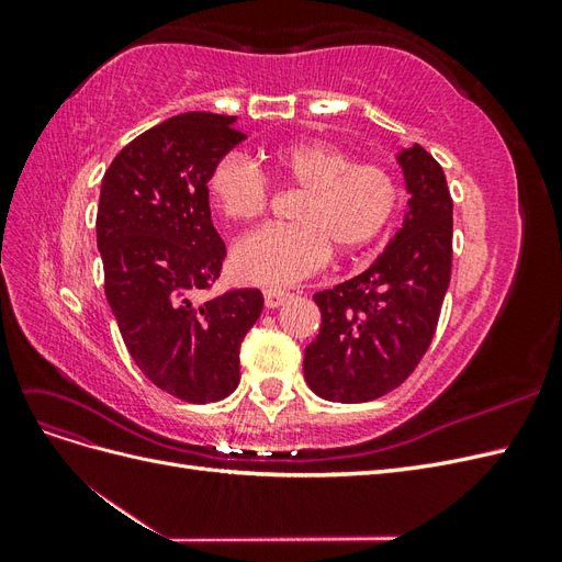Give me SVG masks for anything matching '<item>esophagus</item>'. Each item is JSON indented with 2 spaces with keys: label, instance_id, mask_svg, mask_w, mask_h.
Returning <instances> with one entry per match:
<instances>
[{
  "label": "esophagus",
  "instance_id": "1",
  "mask_svg": "<svg viewBox=\"0 0 562 562\" xmlns=\"http://www.w3.org/2000/svg\"><path fill=\"white\" fill-rule=\"evenodd\" d=\"M285 297H288V291H281V288H267V291H265V307L277 310L279 304H283Z\"/></svg>",
  "mask_w": 562,
  "mask_h": 562
}]
</instances>
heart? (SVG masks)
Segmentation results:
<instances>
[{
  "label": "heart",
  "mask_w": 562,
  "mask_h": 562,
  "mask_svg": "<svg viewBox=\"0 0 562 562\" xmlns=\"http://www.w3.org/2000/svg\"><path fill=\"white\" fill-rule=\"evenodd\" d=\"M267 173L302 194L293 203V225L260 229L234 248L232 267L248 283L285 285L314 274L330 248L351 255L375 241L401 206V184L391 168L353 161L347 149L326 140L274 149ZM206 187L215 209L234 223H255L269 209L271 184L244 157L220 159Z\"/></svg>",
  "instance_id": "b5f03b06"
}]
</instances>
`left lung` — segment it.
Masks as SVG:
<instances>
[{
  "instance_id": "obj_1",
  "label": "left lung",
  "mask_w": 562,
  "mask_h": 562,
  "mask_svg": "<svg viewBox=\"0 0 562 562\" xmlns=\"http://www.w3.org/2000/svg\"><path fill=\"white\" fill-rule=\"evenodd\" d=\"M411 211L363 274L314 295L321 328L304 349V380L339 403L380 398L413 375L436 335L452 274V196L422 145L398 157Z\"/></svg>"
}]
</instances>
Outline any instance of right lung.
<instances>
[{"instance_id": "obj_1", "label": "right lung", "mask_w": 562, "mask_h": 562, "mask_svg": "<svg viewBox=\"0 0 562 562\" xmlns=\"http://www.w3.org/2000/svg\"><path fill=\"white\" fill-rule=\"evenodd\" d=\"M244 138L227 114L171 116L119 151L100 187L98 250L119 333L143 375L187 403L236 389L241 342L265 304L258 288L199 302L227 258L206 182Z\"/></svg>"}]
</instances>
